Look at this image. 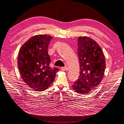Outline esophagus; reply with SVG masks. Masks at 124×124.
Instances as JSON below:
<instances>
[{"label":"esophagus","mask_w":124,"mask_h":124,"mask_svg":"<svg viewBox=\"0 0 124 124\" xmlns=\"http://www.w3.org/2000/svg\"><path fill=\"white\" fill-rule=\"evenodd\" d=\"M61 70H62V71H68V68L67 66L62 67V68H61Z\"/></svg>","instance_id":"esophagus-1"}]
</instances>
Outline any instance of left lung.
Wrapping results in <instances>:
<instances>
[{
    "mask_svg": "<svg viewBox=\"0 0 124 124\" xmlns=\"http://www.w3.org/2000/svg\"><path fill=\"white\" fill-rule=\"evenodd\" d=\"M78 53L80 75L72 87L75 92L88 94L103 80L105 69V56L97 42L87 36L78 37Z\"/></svg>",
    "mask_w": 124,
    "mask_h": 124,
    "instance_id": "1",
    "label": "left lung"
}]
</instances>
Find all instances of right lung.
<instances>
[{
    "label": "right lung",
    "instance_id": "right-lung-1",
    "mask_svg": "<svg viewBox=\"0 0 124 124\" xmlns=\"http://www.w3.org/2000/svg\"><path fill=\"white\" fill-rule=\"evenodd\" d=\"M52 36L38 34L27 40L20 48L17 65L22 79L35 91L47 89L55 78L57 68L49 66L48 48Z\"/></svg>",
    "mask_w": 124,
    "mask_h": 124
}]
</instances>
